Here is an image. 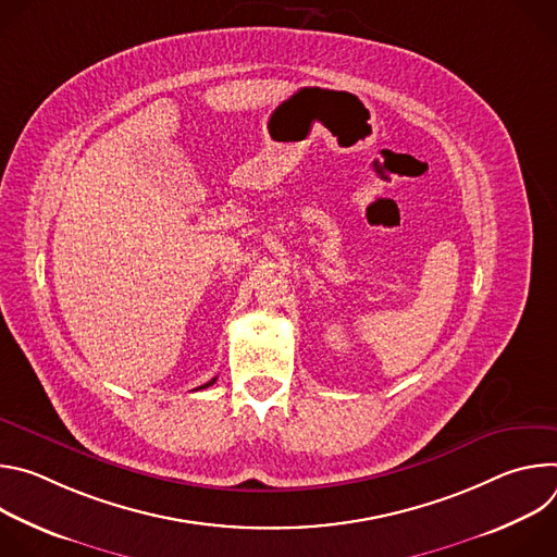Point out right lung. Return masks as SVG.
<instances>
[{
    "label": "right lung",
    "mask_w": 557,
    "mask_h": 557,
    "mask_svg": "<svg viewBox=\"0 0 557 557\" xmlns=\"http://www.w3.org/2000/svg\"><path fill=\"white\" fill-rule=\"evenodd\" d=\"M211 383H215V379H211L209 383H205V385H200V387H207V385H211Z\"/></svg>",
    "instance_id": "add662e5"
}]
</instances>
